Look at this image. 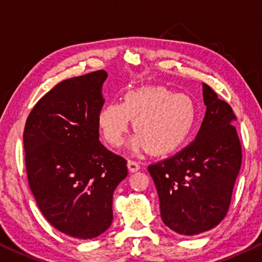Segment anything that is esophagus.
<instances>
[{"label":"esophagus","instance_id":"34e87169","mask_svg":"<svg viewBox=\"0 0 262 262\" xmlns=\"http://www.w3.org/2000/svg\"><path fill=\"white\" fill-rule=\"evenodd\" d=\"M140 163L139 162L136 161H133V160H129L128 161V169H129L130 172H136L138 170H140Z\"/></svg>","mask_w":262,"mask_h":262}]
</instances>
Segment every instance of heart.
<instances>
[{
    "label": "heart",
    "mask_w": 262,
    "mask_h": 262,
    "mask_svg": "<svg viewBox=\"0 0 262 262\" xmlns=\"http://www.w3.org/2000/svg\"><path fill=\"white\" fill-rule=\"evenodd\" d=\"M130 119L139 133L132 142L133 149L147 148L154 155H164L186 142L196 124L197 110L189 95L176 94L163 86L129 91L122 102H108L99 112V130L111 147L121 146Z\"/></svg>",
    "instance_id": "obj_1"
}]
</instances>
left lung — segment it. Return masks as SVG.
<instances>
[{
    "mask_svg": "<svg viewBox=\"0 0 262 262\" xmlns=\"http://www.w3.org/2000/svg\"><path fill=\"white\" fill-rule=\"evenodd\" d=\"M206 106L192 142L148 167L160 198L162 221L178 234L196 235L221 223L242 167V146L231 106L203 84Z\"/></svg>",
    "mask_w": 262,
    "mask_h": 262,
    "instance_id": "left-lung-1",
    "label": "left lung"
}]
</instances>
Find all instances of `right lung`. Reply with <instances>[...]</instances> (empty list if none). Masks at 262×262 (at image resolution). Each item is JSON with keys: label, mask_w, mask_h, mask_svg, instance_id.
Returning a JSON list of instances; mask_svg holds the SVG:
<instances>
[{"label": "right lung", "mask_w": 262, "mask_h": 262, "mask_svg": "<svg viewBox=\"0 0 262 262\" xmlns=\"http://www.w3.org/2000/svg\"><path fill=\"white\" fill-rule=\"evenodd\" d=\"M100 70L66 79L39 99L23 133L31 192L48 222L70 236L92 239L113 222V193L127 161L99 141L105 100Z\"/></svg>", "instance_id": "obj_1"}]
</instances>
